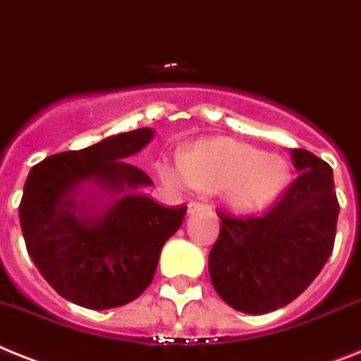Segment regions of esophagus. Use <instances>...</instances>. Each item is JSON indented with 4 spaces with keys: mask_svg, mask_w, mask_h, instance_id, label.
Wrapping results in <instances>:
<instances>
[{
    "mask_svg": "<svg viewBox=\"0 0 361 361\" xmlns=\"http://www.w3.org/2000/svg\"><path fill=\"white\" fill-rule=\"evenodd\" d=\"M205 209H209V205L200 204V202H190V204L187 205V213L195 214V213H200V211H205Z\"/></svg>",
    "mask_w": 361,
    "mask_h": 361,
    "instance_id": "obj_1",
    "label": "esophagus"
}]
</instances>
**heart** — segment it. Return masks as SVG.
I'll return each instance as SVG.
<instances>
[{"mask_svg":"<svg viewBox=\"0 0 361 361\" xmlns=\"http://www.w3.org/2000/svg\"><path fill=\"white\" fill-rule=\"evenodd\" d=\"M157 172L172 187L216 189L224 205L250 213L274 202L288 181V165L277 154L259 152L237 139H200L181 161H159Z\"/></svg>","mask_w":361,"mask_h":361,"instance_id":"b5f03b06","label":"heart"}]
</instances>
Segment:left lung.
Here are the masks:
<instances>
[{
    "instance_id": "left-lung-1",
    "label": "left lung",
    "mask_w": 361,
    "mask_h": 361,
    "mask_svg": "<svg viewBox=\"0 0 361 361\" xmlns=\"http://www.w3.org/2000/svg\"><path fill=\"white\" fill-rule=\"evenodd\" d=\"M298 178L260 216L218 213L220 235L209 275L224 301L244 314H268L299 298L329 260L340 204L329 163L290 150Z\"/></svg>"
}]
</instances>
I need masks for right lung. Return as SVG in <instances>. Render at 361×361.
I'll return each mask as SVG.
<instances>
[{
  "label": "right lung",
  "instance_id": "obj_1",
  "mask_svg": "<svg viewBox=\"0 0 361 361\" xmlns=\"http://www.w3.org/2000/svg\"><path fill=\"white\" fill-rule=\"evenodd\" d=\"M152 128L45 157L27 176L20 224L32 262L63 299L92 310L137 299L187 207H163L141 187L154 181L128 157Z\"/></svg>",
  "mask_w": 361,
  "mask_h": 361
}]
</instances>
